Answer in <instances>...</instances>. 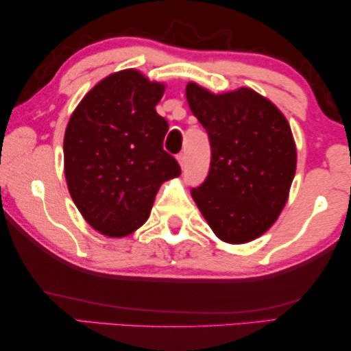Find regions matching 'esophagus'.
<instances>
[{
	"instance_id": "esophagus-1",
	"label": "esophagus",
	"mask_w": 351,
	"mask_h": 351,
	"mask_svg": "<svg viewBox=\"0 0 351 351\" xmlns=\"http://www.w3.org/2000/svg\"><path fill=\"white\" fill-rule=\"evenodd\" d=\"M177 160H179V163H180V166H182V168H183V166H185V162H186V157H185V154L180 152L179 155H177Z\"/></svg>"
}]
</instances>
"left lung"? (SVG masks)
<instances>
[{
    "mask_svg": "<svg viewBox=\"0 0 351 351\" xmlns=\"http://www.w3.org/2000/svg\"><path fill=\"white\" fill-rule=\"evenodd\" d=\"M189 108L210 138L211 163L191 196L215 234L244 244L272 227L288 200L297 151L289 123L250 88L215 95L189 82Z\"/></svg>",
    "mask_w": 351,
    "mask_h": 351,
    "instance_id": "1",
    "label": "left lung"
}]
</instances>
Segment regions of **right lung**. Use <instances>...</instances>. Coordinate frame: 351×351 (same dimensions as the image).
Segmentation results:
<instances>
[{
  "mask_svg": "<svg viewBox=\"0 0 351 351\" xmlns=\"http://www.w3.org/2000/svg\"><path fill=\"white\" fill-rule=\"evenodd\" d=\"M165 85L136 70L113 73L91 88L68 121L63 160L80 215L112 238L147 221L163 182L180 176L163 149L169 125L155 110Z\"/></svg>",
  "mask_w": 351,
  "mask_h": 351,
  "instance_id": "add662e5",
  "label": "right lung"
}]
</instances>
